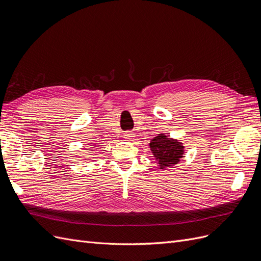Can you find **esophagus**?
<instances>
[{
    "instance_id": "esophagus-1",
    "label": "esophagus",
    "mask_w": 261,
    "mask_h": 261,
    "mask_svg": "<svg viewBox=\"0 0 261 261\" xmlns=\"http://www.w3.org/2000/svg\"><path fill=\"white\" fill-rule=\"evenodd\" d=\"M123 137H124V139L127 140V141H133L134 134H133L132 132H125V133L123 134Z\"/></svg>"
}]
</instances>
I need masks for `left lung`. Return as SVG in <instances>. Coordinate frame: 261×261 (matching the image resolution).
<instances>
[{
	"label": "left lung",
	"mask_w": 261,
	"mask_h": 261,
	"mask_svg": "<svg viewBox=\"0 0 261 261\" xmlns=\"http://www.w3.org/2000/svg\"><path fill=\"white\" fill-rule=\"evenodd\" d=\"M149 148L159 164V169H166L180 162L184 155V146L178 140L169 139L161 133L149 143Z\"/></svg>",
	"instance_id": "obj_1"
}]
</instances>
